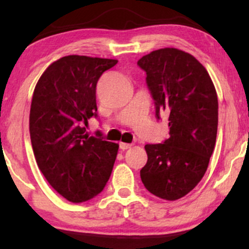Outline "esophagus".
<instances>
[{
    "instance_id": "obj_1",
    "label": "esophagus",
    "mask_w": 249,
    "mask_h": 249,
    "mask_svg": "<svg viewBox=\"0 0 249 249\" xmlns=\"http://www.w3.org/2000/svg\"><path fill=\"white\" fill-rule=\"evenodd\" d=\"M119 147H121V150L125 151L131 147V144H127V142H119Z\"/></svg>"
}]
</instances>
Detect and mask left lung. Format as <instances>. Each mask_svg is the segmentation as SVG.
Wrapping results in <instances>:
<instances>
[{"label":"left lung","mask_w":249,"mask_h":249,"mask_svg":"<svg viewBox=\"0 0 249 249\" xmlns=\"http://www.w3.org/2000/svg\"><path fill=\"white\" fill-rule=\"evenodd\" d=\"M138 65L156 104L165 112L170 137L147 144L141 178L158 198L178 200L190 193L206 172L218 131V96L207 70L196 57L176 48L154 50Z\"/></svg>","instance_id":"obj_1"}]
</instances>
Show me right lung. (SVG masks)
I'll return each mask as SVG.
<instances>
[{"label": "right lung", "mask_w": 249, "mask_h": 249, "mask_svg": "<svg viewBox=\"0 0 249 249\" xmlns=\"http://www.w3.org/2000/svg\"><path fill=\"white\" fill-rule=\"evenodd\" d=\"M117 59L70 55L42 73L31 101L29 131L36 162L48 182L71 202L92 199L107 185L119 145L89 136L97 116L96 85Z\"/></svg>", "instance_id": "obj_1"}]
</instances>
